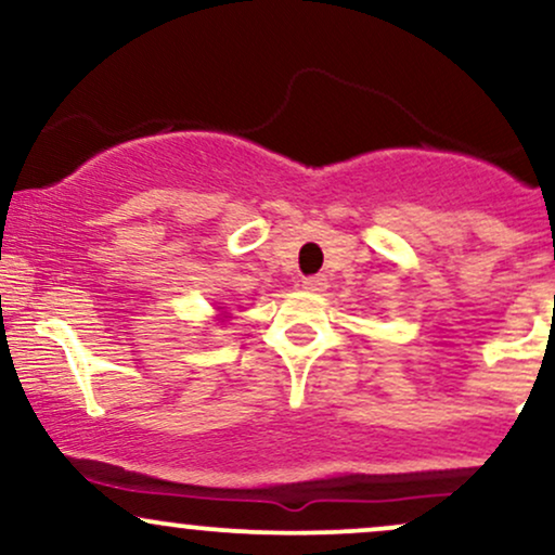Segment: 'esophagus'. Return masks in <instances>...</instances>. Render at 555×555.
I'll return each mask as SVG.
<instances>
[{
	"label": "esophagus",
	"instance_id": "esophagus-1",
	"mask_svg": "<svg viewBox=\"0 0 555 555\" xmlns=\"http://www.w3.org/2000/svg\"><path fill=\"white\" fill-rule=\"evenodd\" d=\"M302 286L308 292H323L328 286V279L323 276V273H318V276H305L302 279Z\"/></svg>",
	"mask_w": 555,
	"mask_h": 555
}]
</instances>
